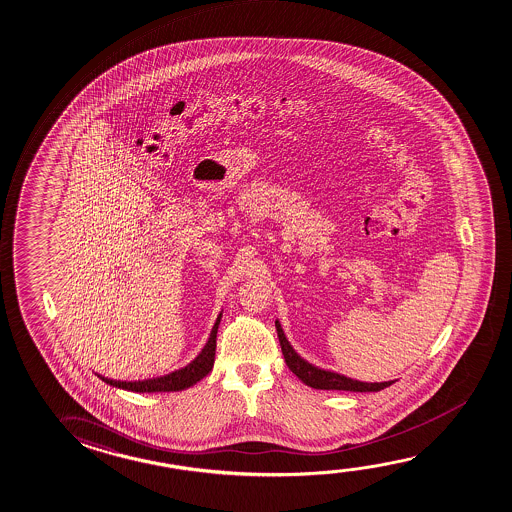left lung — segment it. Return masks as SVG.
<instances>
[{
  "mask_svg": "<svg viewBox=\"0 0 512 512\" xmlns=\"http://www.w3.org/2000/svg\"><path fill=\"white\" fill-rule=\"evenodd\" d=\"M276 333H278V340H280L285 363H287L289 370L297 378L303 380L306 386L313 387V389H327V391L333 389V391H352V393H377L380 389H386V387L394 384V380H391V382H373V384H368V382H359V380L343 377V375L334 373V371L320 370L317 366L306 363L304 359L297 356L296 350L290 347L289 341L285 338L282 326H280L278 320H276Z\"/></svg>",
  "mask_w": 512,
  "mask_h": 512,
  "instance_id": "8db88e82",
  "label": "left lung"
}]
</instances>
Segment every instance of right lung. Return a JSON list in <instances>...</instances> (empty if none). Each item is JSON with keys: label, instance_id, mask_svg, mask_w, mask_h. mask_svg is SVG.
<instances>
[{"label": "right lung", "instance_id": "1", "mask_svg": "<svg viewBox=\"0 0 512 512\" xmlns=\"http://www.w3.org/2000/svg\"><path fill=\"white\" fill-rule=\"evenodd\" d=\"M222 315H218L211 336H209L206 347L202 349L199 356L195 357V361L181 368L178 371H172L169 375L163 377L149 378V380H139V382H121V380H111V378L98 377L104 380L109 386L126 389V391H134V393H171V391H181L186 387H192L197 384L200 378L206 377L209 371L213 370L215 364L216 352V333H218V324H220Z\"/></svg>", "mask_w": 512, "mask_h": 512}]
</instances>
